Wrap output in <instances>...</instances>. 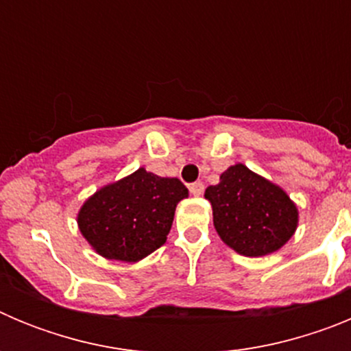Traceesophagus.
<instances>
[{
  "instance_id": "obj_1",
  "label": "esophagus",
  "mask_w": 351,
  "mask_h": 351,
  "mask_svg": "<svg viewBox=\"0 0 351 351\" xmlns=\"http://www.w3.org/2000/svg\"><path fill=\"white\" fill-rule=\"evenodd\" d=\"M190 193L193 195V197H200V195L204 193V184L200 181L193 182V184H190Z\"/></svg>"
}]
</instances>
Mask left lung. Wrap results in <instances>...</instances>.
Here are the masks:
<instances>
[{
	"label": "left lung",
	"instance_id": "1",
	"mask_svg": "<svg viewBox=\"0 0 351 351\" xmlns=\"http://www.w3.org/2000/svg\"><path fill=\"white\" fill-rule=\"evenodd\" d=\"M214 228L225 244L244 256L278 251L293 235L299 221L295 204L281 190L246 165L226 169L219 184L209 186Z\"/></svg>",
	"mask_w": 351,
	"mask_h": 351
}]
</instances>
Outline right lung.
Segmentation results:
<instances>
[{
  "label": "right lung",
  "mask_w": 351,
  "mask_h": 351,
  "mask_svg": "<svg viewBox=\"0 0 351 351\" xmlns=\"http://www.w3.org/2000/svg\"><path fill=\"white\" fill-rule=\"evenodd\" d=\"M186 197L188 188L179 179L138 169L88 198L77 223L96 253L138 262L165 244L176 207Z\"/></svg>",
  "instance_id": "right-lung-1"
}]
</instances>
